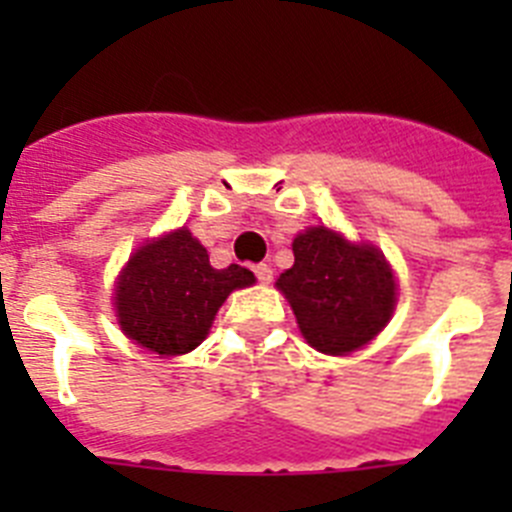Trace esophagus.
Listing matches in <instances>:
<instances>
[{"mask_svg": "<svg viewBox=\"0 0 512 512\" xmlns=\"http://www.w3.org/2000/svg\"><path fill=\"white\" fill-rule=\"evenodd\" d=\"M253 274H256V279H259L261 284H269L271 277H274V271H271L269 264H256L253 266Z\"/></svg>", "mask_w": 512, "mask_h": 512, "instance_id": "esophagus-1", "label": "esophagus"}]
</instances>
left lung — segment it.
I'll list each match as a JSON object with an SVG mask.
<instances>
[{"label":"left lung","instance_id":"obj_1","mask_svg":"<svg viewBox=\"0 0 512 512\" xmlns=\"http://www.w3.org/2000/svg\"><path fill=\"white\" fill-rule=\"evenodd\" d=\"M292 251L295 266L277 279V287L312 348L351 354L387 325L397 284L377 248L354 246L320 225L297 235Z\"/></svg>","mask_w":512,"mask_h":512}]
</instances>
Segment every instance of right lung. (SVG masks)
I'll return each instance as SVG.
<instances>
[{
	"label": "right lung",
	"instance_id": "1",
	"mask_svg": "<svg viewBox=\"0 0 512 512\" xmlns=\"http://www.w3.org/2000/svg\"><path fill=\"white\" fill-rule=\"evenodd\" d=\"M253 282L238 264L212 269L205 246L182 228L128 261L115 289L117 318L125 336L148 351L187 354L205 341L225 297Z\"/></svg>",
	"mask_w": 512,
	"mask_h": 512
}]
</instances>
